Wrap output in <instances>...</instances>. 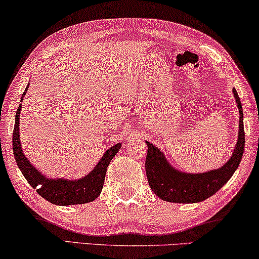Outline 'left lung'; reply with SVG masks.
Returning a JSON list of instances; mask_svg holds the SVG:
<instances>
[{
    "label": "left lung",
    "mask_w": 259,
    "mask_h": 259,
    "mask_svg": "<svg viewBox=\"0 0 259 259\" xmlns=\"http://www.w3.org/2000/svg\"><path fill=\"white\" fill-rule=\"evenodd\" d=\"M233 94L240 113L238 138L232 156L221 168L198 174L181 171L170 164L160 148L146 141L148 146L146 157L147 178L150 189L162 200L177 204H193L204 201L205 199L217 193L232 178L243 156L245 140L243 110L235 88H233Z\"/></svg>",
    "instance_id": "1"
}]
</instances>
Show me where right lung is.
<instances>
[{"label": "right lung", "mask_w": 259, "mask_h": 259, "mask_svg": "<svg viewBox=\"0 0 259 259\" xmlns=\"http://www.w3.org/2000/svg\"><path fill=\"white\" fill-rule=\"evenodd\" d=\"M27 88L22 95L21 102L25 96ZM22 104L18 105L17 112L15 118V127L13 133V150L15 160L17 162L19 170L22 171L23 176L29 182L40 196L49 200L54 205L69 206L79 205L85 202L94 201L102 192L104 185L105 174L110 162L114 157L119 149L121 148V143H117L109 149L105 150L99 162L95 165V168L88 175L78 180H67V178H49L46 175L41 174L34 168L32 163L29 161L23 153L21 139H19V116H21Z\"/></svg>", "instance_id": "obj_1"}]
</instances>
